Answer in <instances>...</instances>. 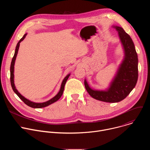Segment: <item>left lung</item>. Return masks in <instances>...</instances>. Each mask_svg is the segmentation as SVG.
Returning <instances> with one entry per match:
<instances>
[{
	"instance_id": "1",
	"label": "left lung",
	"mask_w": 150,
	"mask_h": 150,
	"mask_svg": "<svg viewBox=\"0 0 150 150\" xmlns=\"http://www.w3.org/2000/svg\"><path fill=\"white\" fill-rule=\"evenodd\" d=\"M113 27L118 31L125 57L110 87L105 91L94 90L84 81L85 87L93 98L108 103H117L125 99L135 87L138 77V59L134 42L122 27Z\"/></svg>"
}]
</instances>
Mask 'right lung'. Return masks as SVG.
Returning a JSON list of instances; mask_svg holds the SVG:
<instances>
[{
	"label": "right lung",
	"instance_id": "obj_1",
	"mask_svg": "<svg viewBox=\"0 0 150 150\" xmlns=\"http://www.w3.org/2000/svg\"><path fill=\"white\" fill-rule=\"evenodd\" d=\"M27 34H25L24 35V36L23 37V38H21L18 42V44L16 46V49H15V54L14 56L12 58V62H11V68H10V72H11V86L13 90V91L16 93V94L19 97V98L22 100L25 104H27V105L31 107V108H45V107H46L47 105H49L50 104L56 102V101H57L62 96L63 93V90H64V88H65V85L67 82V81L68 80L69 76H70V74H68L64 79L63 80L62 84H61V87L60 89V91H59V93H57V94L56 96H55L53 98H52V99H50V100L44 102V103H34L33 101H30L29 100L25 98L24 96H23L21 95L18 91V90L16 89L15 86V84H14V75H13V72H14V65H15V59L16 57V55L18 54V49H19V45H20V42L22 41L25 37V36L27 35Z\"/></svg>",
	"mask_w": 150,
	"mask_h": 150
}]
</instances>
